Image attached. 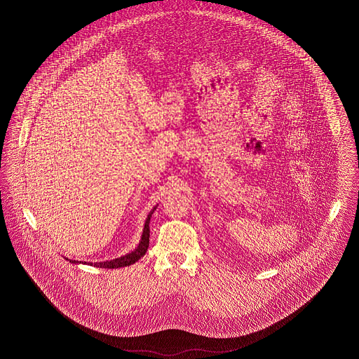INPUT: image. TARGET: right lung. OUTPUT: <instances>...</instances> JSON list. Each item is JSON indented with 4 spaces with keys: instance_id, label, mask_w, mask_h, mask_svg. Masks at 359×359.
<instances>
[{
    "instance_id": "1",
    "label": "right lung",
    "mask_w": 359,
    "mask_h": 359,
    "mask_svg": "<svg viewBox=\"0 0 359 359\" xmlns=\"http://www.w3.org/2000/svg\"><path fill=\"white\" fill-rule=\"evenodd\" d=\"M156 210V207H154V210H151V212L148 214L147 219H145V224H144V230H142V236L140 239V243L137 246L136 249L125 256L118 257V258H114V259H110V261H101V262H88V265H93V266H97V268H104V269H114V268H123V266H129L132 264L137 262L140 258L142 256H145L147 250H148V246H149V221H151V217L154 214V211ZM69 259V258H66ZM71 264H87V262H79V261H75V259H69Z\"/></svg>"
}]
</instances>
